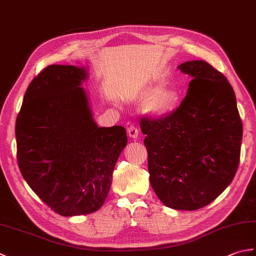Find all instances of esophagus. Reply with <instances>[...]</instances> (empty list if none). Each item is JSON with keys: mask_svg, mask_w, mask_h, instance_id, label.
I'll use <instances>...</instances> for the list:
<instances>
[{"mask_svg": "<svg viewBox=\"0 0 256 256\" xmlns=\"http://www.w3.org/2000/svg\"><path fill=\"white\" fill-rule=\"evenodd\" d=\"M128 136L131 138H138V128H135L134 125H131V126L128 128Z\"/></svg>", "mask_w": 256, "mask_h": 256, "instance_id": "1", "label": "esophagus"}]
</instances>
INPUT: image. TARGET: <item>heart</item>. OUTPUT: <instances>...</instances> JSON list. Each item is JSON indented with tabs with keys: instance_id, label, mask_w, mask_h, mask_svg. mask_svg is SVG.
I'll return each mask as SVG.
<instances>
[{
	"instance_id": "b5f03b06",
	"label": "heart",
	"mask_w": 256,
	"mask_h": 256,
	"mask_svg": "<svg viewBox=\"0 0 256 256\" xmlns=\"http://www.w3.org/2000/svg\"><path fill=\"white\" fill-rule=\"evenodd\" d=\"M138 96H145L142 108L150 118H162L170 113L179 99V94L175 88L165 86L164 80L143 86L136 91Z\"/></svg>"
}]
</instances>
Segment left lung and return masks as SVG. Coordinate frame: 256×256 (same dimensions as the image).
Returning <instances> with one entry per match:
<instances>
[{
	"mask_svg": "<svg viewBox=\"0 0 256 256\" xmlns=\"http://www.w3.org/2000/svg\"><path fill=\"white\" fill-rule=\"evenodd\" d=\"M192 80L175 112L143 118L150 182L166 206L197 210L231 184L240 162L242 122L224 74L204 60L179 64Z\"/></svg>",
	"mask_w": 256,
	"mask_h": 256,
	"instance_id": "left-lung-1",
	"label": "left lung"
}]
</instances>
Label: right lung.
I'll use <instances>...</instances> for the list:
<instances>
[{"label": "right lung", "mask_w": 256, "mask_h": 256, "mask_svg": "<svg viewBox=\"0 0 256 256\" xmlns=\"http://www.w3.org/2000/svg\"><path fill=\"white\" fill-rule=\"evenodd\" d=\"M86 67L52 64L27 88L16 118L18 167L38 197L64 216L104 204L125 128L98 126L82 84Z\"/></svg>", "instance_id": "obj_1"}]
</instances>
